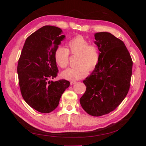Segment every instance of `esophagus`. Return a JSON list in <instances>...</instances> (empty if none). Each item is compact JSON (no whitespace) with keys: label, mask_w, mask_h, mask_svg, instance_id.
Wrapping results in <instances>:
<instances>
[{"label":"esophagus","mask_w":146,"mask_h":146,"mask_svg":"<svg viewBox=\"0 0 146 146\" xmlns=\"http://www.w3.org/2000/svg\"><path fill=\"white\" fill-rule=\"evenodd\" d=\"M77 83V82H76V81H71L70 82V85H74V84H76Z\"/></svg>","instance_id":"obj_1"}]
</instances>
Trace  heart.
Wrapping results in <instances>:
<instances>
[{
  "mask_svg": "<svg viewBox=\"0 0 146 146\" xmlns=\"http://www.w3.org/2000/svg\"><path fill=\"white\" fill-rule=\"evenodd\" d=\"M69 48L60 46L55 53L56 64L61 68L69 64V53L78 55L77 66L68 68L61 73V76L68 80H78L85 77L90 70H93L98 66L100 60V50L95 44H90L87 39L82 36L72 38L68 43Z\"/></svg>",
  "mask_w": 146,
  "mask_h": 146,
  "instance_id": "obj_1",
  "label": "heart"
}]
</instances>
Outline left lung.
<instances>
[{"mask_svg": "<svg viewBox=\"0 0 146 146\" xmlns=\"http://www.w3.org/2000/svg\"><path fill=\"white\" fill-rule=\"evenodd\" d=\"M100 50L98 66L83 83L86 91L80 99L90 115L100 116L115 110L129 92L133 61L124 43L108 32L94 35Z\"/></svg>", "mask_w": 146, "mask_h": 146, "instance_id": "obj_1", "label": "left lung"}]
</instances>
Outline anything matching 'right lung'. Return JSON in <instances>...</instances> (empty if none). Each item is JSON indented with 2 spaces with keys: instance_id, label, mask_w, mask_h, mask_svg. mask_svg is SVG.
<instances>
[{
  "instance_id": "obj_1",
  "label": "right lung",
  "mask_w": 146,
  "mask_h": 146,
  "mask_svg": "<svg viewBox=\"0 0 146 146\" xmlns=\"http://www.w3.org/2000/svg\"><path fill=\"white\" fill-rule=\"evenodd\" d=\"M62 30L45 25L26 39L17 64L22 96L36 111L50 113L58 107L60 99L70 83L64 79L54 82L58 72L55 53L65 38Z\"/></svg>"
}]
</instances>
